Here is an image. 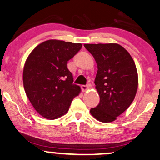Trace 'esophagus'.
<instances>
[{"mask_svg": "<svg viewBox=\"0 0 160 160\" xmlns=\"http://www.w3.org/2000/svg\"><path fill=\"white\" fill-rule=\"evenodd\" d=\"M81 89L82 92H86L88 89V86H86V85H82L81 86Z\"/></svg>", "mask_w": 160, "mask_h": 160, "instance_id": "esophagus-1", "label": "esophagus"}]
</instances>
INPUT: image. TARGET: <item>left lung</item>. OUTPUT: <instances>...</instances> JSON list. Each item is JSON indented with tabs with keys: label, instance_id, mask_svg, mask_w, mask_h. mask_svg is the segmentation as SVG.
Listing matches in <instances>:
<instances>
[{
	"label": "left lung",
	"instance_id": "8db88e82",
	"mask_svg": "<svg viewBox=\"0 0 160 160\" xmlns=\"http://www.w3.org/2000/svg\"><path fill=\"white\" fill-rule=\"evenodd\" d=\"M98 65L94 83L100 102L90 110L95 119L111 122L132 103L138 87V74L130 54L117 43L84 44Z\"/></svg>",
	"mask_w": 160,
	"mask_h": 160
}]
</instances>
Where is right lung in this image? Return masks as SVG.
<instances>
[{
    "instance_id": "1",
    "label": "right lung",
    "mask_w": 160,
    "mask_h": 160,
    "mask_svg": "<svg viewBox=\"0 0 160 160\" xmlns=\"http://www.w3.org/2000/svg\"><path fill=\"white\" fill-rule=\"evenodd\" d=\"M81 43L48 40L36 46L23 72L26 96L38 114L54 120L67 113L80 87L73 83L67 63L81 49Z\"/></svg>"
}]
</instances>
